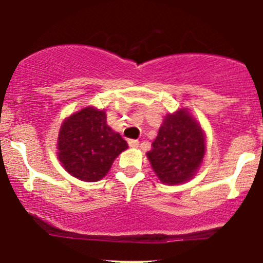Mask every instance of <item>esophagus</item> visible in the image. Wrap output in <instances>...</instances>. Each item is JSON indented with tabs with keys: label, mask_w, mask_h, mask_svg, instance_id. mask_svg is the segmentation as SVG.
Segmentation results:
<instances>
[{
	"label": "esophagus",
	"mask_w": 263,
	"mask_h": 263,
	"mask_svg": "<svg viewBox=\"0 0 263 263\" xmlns=\"http://www.w3.org/2000/svg\"><path fill=\"white\" fill-rule=\"evenodd\" d=\"M128 145L131 147H134V148H137L140 146V142L137 141V140H128Z\"/></svg>",
	"instance_id": "1"
}]
</instances>
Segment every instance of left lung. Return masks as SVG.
<instances>
[{"mask_svg":"<svg viewBox=\"0 0 263 263\" xmlns=\"http://www.w3.org/2000/svg\"><path fill=\"white\" fill-rule=\"evenodd\" d=\"M151 146L147 153L151 166L168 184L192 178L205 155L202 129L185 109L165 117Z\"/></svg>","mask_w":263,"mask_h":263,"instance_id":"1","label":"left lung"}]
</instances>
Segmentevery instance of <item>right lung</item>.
<instances>
[{
	"label": "right lung",
	"mask_w": 263,
	"mask_h": 263,
	"mask_svg": "<svg viewBox=\"0 0 263 263\" xmlns=\"http://www.w3.org/2000/svg\"><path fill=\"white\" fill-rule=\"evenodd\" d=\"M127 147L121 135L107 124L104 110L92 107L68 117L58 135V159L71 176L85 182L102 179Z\"/></svg>",
	"instance_id": "1"
}]
</instances>
